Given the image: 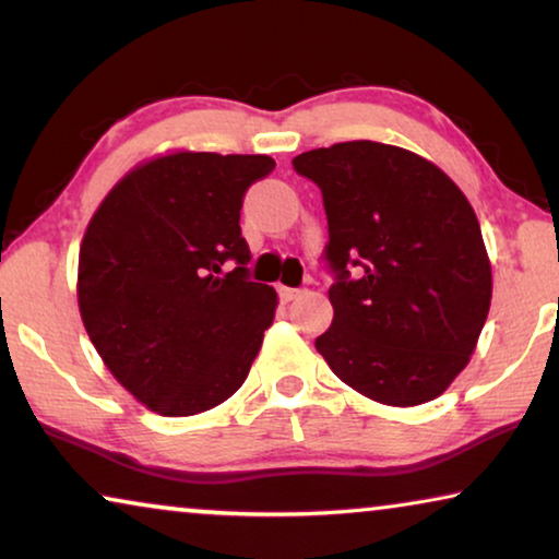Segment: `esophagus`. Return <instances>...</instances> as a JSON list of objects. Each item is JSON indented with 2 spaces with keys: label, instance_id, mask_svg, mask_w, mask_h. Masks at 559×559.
Here are the masks:
<instances>
[{
  "label": "esophagus",
  "instance_id": "esophagus-1",
  "mask_svg": "<svg viewBox=\"0 0 559 559\" xmlns=\"http://www.w3.org/2000/svg\"><path fill=\"white\" fill-rule=\"evenodd\" d=\"M300 293H302V289H297V287H285V285L280 287V297H282V300H285V302L295 300V297H300Z\"/></svg>",
  "mask_w": 559,
  "mask_h": 559
}]
</instances>
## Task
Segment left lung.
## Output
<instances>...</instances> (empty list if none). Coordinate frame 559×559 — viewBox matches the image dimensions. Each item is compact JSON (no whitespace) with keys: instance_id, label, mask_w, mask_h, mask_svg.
<instances>
[{"instance_id":"left-lung-1","label":"left lung","mask_w":559,"mask_h":559,"mask_svg":"<svg viewBox=\"0 0 559 559\" xmlns=\"http://www.w3.org/2000/svg\"><path fill=\"white\" fill-rule=\"evenodd\" d=\"M328 218L333 323L316 338L335 377L373 402H430L465 369L491 308L476 213L440 167L381 142L293 159Z\"/></svg>"}]
</instances>
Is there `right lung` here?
Wrapping results in <instances>:
<instances>
[{"label":"right lung","mask_w":559,"mask_h":559,"mask_svg":"<svg viewBox=\"0 0 559 559\" xmlns=\"http://www.w3.org/2000/svg\"><path fill=\"white\" fill-rule=\"evenodd\" d=\"M266 155L175 152L136 167L91 218L79 308L109 371L144 407L188 417L243 384L277 293L251 282L247 190Z\"/></svg>","instance_id":"add662e5"}]
</instances>
